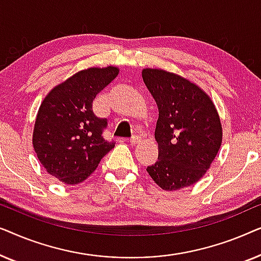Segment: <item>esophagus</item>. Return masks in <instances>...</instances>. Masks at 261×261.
<instances>
[{"label": "esophagus", "mask_w": 261, "mask_h": 261, "mask_svg": "<svg viewBox=\"0 0 261 261\" xmlns=\"http://www.w3.org/2000/svg\"><path fill=\"white\" fill-rule=\"evenodd\" d=\"M141 142V139L139 138V137H137V135H135V137H133L130 139V145H133V146H135V145H139Z\"/></svg>", "instance_id": "obj_1"}]
</instances>
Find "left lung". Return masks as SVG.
Masks as SVG:
<instances>
[{"label":"left lung","instance_id":"1","mask_svg":"<svg viewBox=\"0 0 261 261\" xmlns=\"http://www.w3.org/2000/svg\"><path fill=\"white\" fill-rule=\"evenodd\" d=\"M142 80L156 102L158 160L147 167L154 183L172 191L204 176L221 147L222 126L208 95L190 81L160 69H144Z\"/></svg>","mask_w":261,"mask_h":261}]
</instances>
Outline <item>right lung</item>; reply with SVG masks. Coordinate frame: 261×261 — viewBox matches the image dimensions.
I'll list each match as a JSON object with an SVG mask.
<instances>
[{
    "label": "right lung",
    "instance_id": "right-lung-1",
    "mask_svg": "<svg viewBox=\"0 0 261 261\" xmlns=\"http://www.w3.org/2000/svg\"><path fill=\"white\" fill-rule=\"evenodd\" d=\"M119 74L115 66L90 67L53 88L39 108L33 147L45 170L63 183L87 179L114 148L102 137L107 119L92 112V101Z\"/></svg>",
    "mask_w": 261,
    "mask_h": 261
}]
</instances>
